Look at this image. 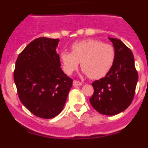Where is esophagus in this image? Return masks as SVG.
I'll list each match as a JSON object with an SVG mask.
<instances>
[{
	"label": "esophagus",
	"mask_w": 148,
	"mask_h": 148,
	"mask_svg": "<svg viewBox=\"0 0 148 148\" xmlns=\"http://www.w3.org/2000/svg\"><path fill=\"white\" fill-rule=\"evenodd\" d=\"M73 86H81L82 85V83L80 82H78V81H76V80H74L73 81Z\"/></svg>",
	"instance_id": "obj_1"
}]
</instances>
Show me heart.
I'll return each instance as SVG.
<instances>
[{"mask_svg": "<svg viewBox=\"0 0 148 148\" xmlns=\"http://www.w3.org/2000/svg\"><path fill=\"white\" fill-rule=\"evenodd\" d=\"M71 51H62L60 53L64 71L70 75L78 69L81 61L83 73L92 79L105 76L113 67L116 58L113 46L95 39L73 43Z\"/></svg>", "mask_w": 148, "mask_h": 148, "instance_id": "obj_1", "label": "heart"}]
</instances>
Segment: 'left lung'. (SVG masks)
Listing matches in <instances>:
<instances>
[{"label": "left lung", "mask_w": 148, "mask_h": 148, "mask_svg": "<svg viewBox=\"0 0 148 148\" xmlns=\"http://www.w3.org/2000/svg\"><path fill=\"white\" fill-rule=\"evenodd\" d=\"M109 39L116 53L115 62L105 77L92 83L94 92L90 102L99 113L113 116L126 110L131 104L138 73L131 50L119 39Z\"/></svg>", "instance_id": "obj_1"}]
</instances>
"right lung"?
I'll use <instances>...</instances> for the list:
<instances>
[{"mask_svg":"<svg viewBox=\"0 0 148 148\" xmlns=\"http://www.w3.org/2000/svg\"><path fill=\"white\" fill-rule=\"evenodd\" d=\"M59 40L40 37L19 54L14 82L18 97L35 116L52 119L59 114L73 85V79L61 70L56 53Z\"/></svg>","mask_w":148,"mask_h":148,"instance_id":"add662e5","label":"right lung"}]
</instances>
